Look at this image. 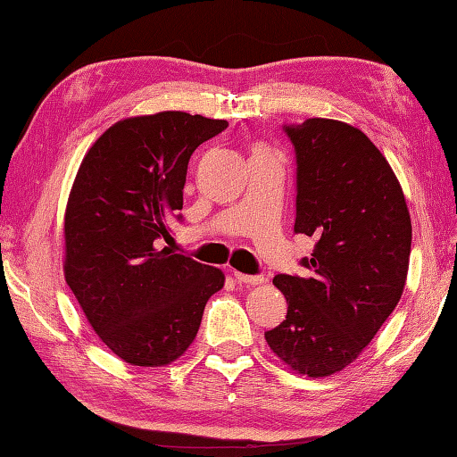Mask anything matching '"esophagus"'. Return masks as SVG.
<instances>
[{
	"mask_svg": "<svg viewBox=\"0 0 457 457\" xmlns=\"http://www.w3.org/2000/svg\"><path fill=\"white\" fill-rule=\"evenodd\" d=\"M234 277H236V283H239V285H261L263 283V277L261 275H244L236 270Z\"/></svg>",
	"mask_w": 457,
	"mask_h": 457,
	"instance_id": "1",
	"label": "esophagus"
}]
</instances>
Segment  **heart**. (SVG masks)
Masks as SVG:
<instances>
[{"label":"heart","instance_id":"1","mask_svg":"<svg viewBox=\"0 0 457 457\" xmlns=\"http://www.w3.org/2000/svg\"><path fill=\"white\" fill-rule=\"evenodd\" d=\"M257 153H265V151L263 149H257Z\"/></svg>","mask_w":457,"mask_h":457}]
</instances>
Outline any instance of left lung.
Returning <instances> with one entry per match:
<instances>
[{
    "label": "left lung",
    "mask_w": 457,
    "mask_h": 457,
    "mask_svg": "<svg viewBox=\"0 0 457 457\" xmlns=\"http://www.w3.org/2000/svg\"><path fill=\"white\" fill-rule=\"evenodd\" d=\"M296 153L295 231L316 237L306 275H277L287 320L269 347L308 377L342 371L399 304L411 259L409 208L391 164L353 125H285Z\"/></svg>",
    "instance_id": "1"
}]
</instances>
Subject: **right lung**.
Wrapping results in <instances>:
<instances>
[{"label":"right lung","mask_w":457,"mask_h":457,"mask_svg":"<svg viewBox=\"0 0 457 457\" xmlns=\"http://www.w3.org/2000/svg\"><path fill=\"white\" fill-rule=\"evenodd\" d=\"M228 128L187 112L128 118L80 164L64 213V278L125 363L161 367L194 342L223 273L161 247L182 216L188 161Z\"/></svg>","instance_id":"obj_1"}]
</instances>
